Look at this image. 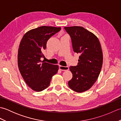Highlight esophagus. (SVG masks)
Here are the masks:
<instances>
[{"mask_svg":"<svg viewBox=\"0 0 121 121\" xmlns=\"http://www.w3.org/2000/svg\"><path fill=\"white\" fill-rule=\"evenodd\" d=\"M59 69H60L61 71H67L69 69L68 66H64L61 65L59 66Z\"/></svg>","mask_w":121,"mask_h":121,"instance_id":"34e87169","label":"esophagus"}]
</instances>
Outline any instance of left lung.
Returning a JSON list of instances; mask_svg holds the SVG:
<instances>
[{
  "label": "left lung",
  "instance_id": "left-lung-1",
  "mask_svg": "<svg viewBox=\"0 0 121 121\" xmlns=\"http://www.w3.org/2000/svg\"><path fill=\"white\" fill-rule=\"evenodd\" d=\"M70 35L73 50L79 53L78 65L71 66L73 78L68 82L70 88L82 92L92 87L98 78L103 62V55L98 38L82 26L65 27Z\"/></svg>",
  "mask_w": 121,
  "mask_h": 121
}]
</instances>
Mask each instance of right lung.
<instances>
[{
	"mask_svg": "<svg viewBox=\"0 0 121 121\" xmlns=\"http://www.w3.org/2000/svg\"><path fill=\"white\" fill-rule=\"evenodd\" d=\"M60 27L43 26L26 32L20 42L17 55L18 67L26 84L33 91L47 88L53 75L58 72L57 65L41 60L49 38L60 31Z\"/></svg>",
	"mask_w": 121,
	"mask_h": 121,
	"instance_id": "add662e5",
	"label": "right lung"
}]
</instances>
